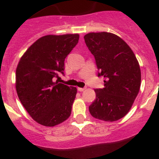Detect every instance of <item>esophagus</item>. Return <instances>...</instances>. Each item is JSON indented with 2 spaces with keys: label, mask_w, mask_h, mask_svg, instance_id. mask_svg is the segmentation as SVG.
Masks as SVG:
<instances>
[{
  "label": "esophagus",
  "mask_w": 159,
  "mask_h": 159,
  "mask_svg": "<svg viewBox=\"0 0 159 159\" xmlns=\"http://www.w3.org/2000/svg\"><path fill=\"white\" fill-rule=\"evenodd\" d=\"M77 90H78L79 92H84V90H85V88H77Z\"/></svg>",
  "instance_id": "34e87169"
}]
</instances>
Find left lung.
Listing matches in <instances>:
<instances>
[{
  "instance_id": "left-lung-1",
  "label": "left lung",
  "mask_w": 159,
  "mask_h": 159,
  "mask_svg": "<svg viewBox=\"0 0 159 159\" xmlns=\"http://www.w3.org/2000/svg\"><path fill=\"white\" fill-rule=\"evenodd\" d=\"M95 57L98 76L104 77L103 88L95 89L96 98L89 106L95 119L113 122L124 117L139 92L141 71L127 43L110 32H91L84 36Z\"/></svg>"
}]
</instances>
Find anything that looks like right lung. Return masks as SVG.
Instances as JSON below:
<instances>
[{
	"instance_id": "add662e5",
	"label": "right lung",
	"mask_w": 159,
	"mask_h": 159,
	"mask_svg": "<svg viewBox=\"0 0 159 159\" xmlns=\"http://www.w3.org/2000/svg\"><path fill=\"white\" fill-rule=\"evenodd\" d=\"M79 34L48 35L38 39L20 58L16 89L22 105L38 123L54 127L71 115L76 88L55 82L64 74V60L79 41Z\"/></svg>"
}]
</instances>
